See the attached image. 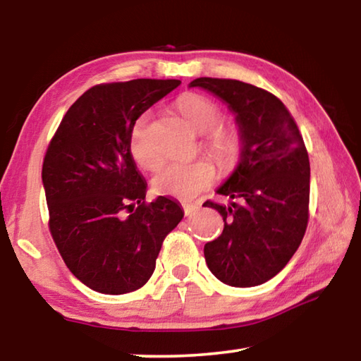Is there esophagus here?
I'll use <instances>...</instances> for the list:
<instances>
[{
    "label": "esophagus",
    "instance_id": "34e87169",
    "mask_svg": "<svg viewBox=\"0 0 361 361\" xmlns=\"http://www.w3.org/2000/svg\"><path fill=\"white\" fill-rule=\"evenodd\" d=\"M199 210V205L197 204H183V212H185V215H194L195 212Z\"/></svg>",
    "mask_w": 361,
    "mask_h": 361
}]
</instances>
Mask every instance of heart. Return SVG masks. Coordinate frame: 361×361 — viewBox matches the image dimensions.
<instances>
[{
	"instance_id": "heart-1",
	"label": "heart",
	"mask_w": 361,
	"mask_h": 361,
	"mask_svg": "<svg viewBox=\"0 0 361 361\" xmlns=\"http://www.w3.org/2000/svg\"><path fill=\"white\" fill-rule=\"evenodd\" d=\"M183 118L197 133H202V148L215 159L223 170H232L239 164L243 152V138L234 126L219 124L221 109L212 100L197 94L183 95L176 103ZM148 116L140 118L130 133V152L138 166L154 170L161 164V154L152 148L148 140ZM216 178L215 166L209 159L192 162H170L159 172L152 186L159 194L181 200L194 197L213 185Z\"/></svg>"
}]
</instances>
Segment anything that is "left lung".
Here are the masks:
<instances>
[{"instance_id": "left-lung-1", "label": "left lung", "mask_w": 361, "mask_h": 361, "mask_svg": "<svg viewBox=\"0 0 361 361\" xmlns=\"http://www.w3.org/2000/svg\"><path fill=\"white\" fill-rule=\"evenodd\" d=\"M189 85L228 103L243 138L239 166L216 191L234 202H205L224 221L223 234L204 247L207 266L226 285H261L286 266L307 228L310 164L302 135L283 103L264 89L218 78Z\"/></svg>"}]
</instances>
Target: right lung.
Segmentation results:
<instances>
[{"instance_id":"1","label":"right lung","mask_w":361,"mask_h":361,"mask_svg":"<svg viewBox=\"0 0 361 361\" xmlns=\"http://www.w3.org/2000/svg\"><path fill=\"white\" fill-rule=\"evenodd\" d=\"M178 79L99 84L60 122L42 162L49 231L66 267L103 295L148 282L162 242L183 219L175 200L146 204V181L130 152V133L146 109Z\"/></svg>"}]
</instances>
